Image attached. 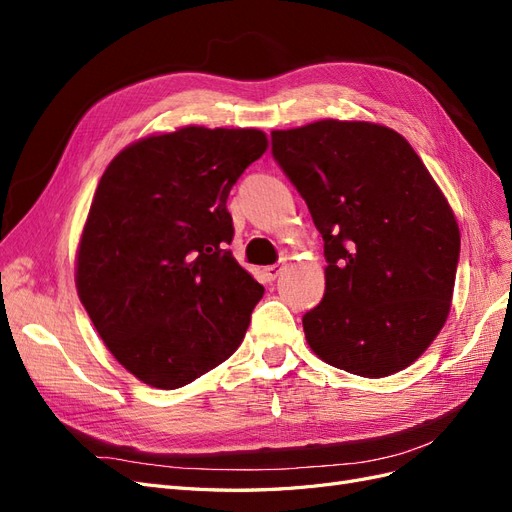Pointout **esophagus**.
Here are the masks:
<instances>
[{
    "label": "esophagus",
    "instance_id": "esophagus-1",
    "mask_svg": "<svg viewBox=\"0 0 512 512\" xmlns=\"http://www.w3.org/2000/svg\"><path fill=\"white\" fill-rule=\"evenodd\" d=\"M284 271V262H277V265H269L265 267V277L269 282H275L277 277H280V273Z\"/></svg>",
    "mask_w": 512,
    "mask_h": 512
}]
</instances>
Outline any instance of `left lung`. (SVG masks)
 Wrapping results in <instances>:
<instances>
[{"mask_svg": "<svg viewBox=\"0 0 512 512\" xmlns=\"http://www.w3.org/2000/svg\"><path fill=\"white\" fill-rule=\"evenodd\" d=\"M271 138L324 239V297L303 316L309 348L363 378L406 369L451 312L461 237L446 196L380 123L320 119Z\"/></svg>", "mask_w": 512, "mask_h": 512, "instance_id": "obj_1", "label": "left lung"}]
</instances>
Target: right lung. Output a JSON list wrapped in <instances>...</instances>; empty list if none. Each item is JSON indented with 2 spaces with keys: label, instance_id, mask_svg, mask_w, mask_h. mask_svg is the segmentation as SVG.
<instances>
[{
  "label": "right lung",
  "instance_id": "right-lung-1",
  "mask_svg": "<svg viewBox=\"0 0 512 512\" xmlns=\"http://www.w3.org/2000/svg\"><path fill=\"white\" fill-rule=\"evenodd\" d=\"M256 128L185 126L106 166L76 250V292L104 346L173 391L239 348L262 288L226 245L230 188L267 151Z\"/></svg>",
  "mask_w": 512,
  "mask_h": 512
}]
</instances>
